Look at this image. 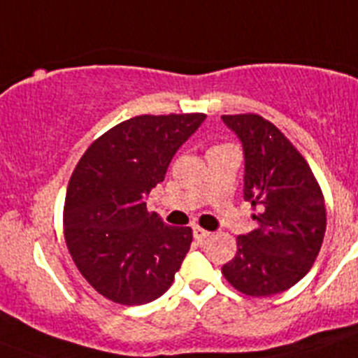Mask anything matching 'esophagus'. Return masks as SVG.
<instances>
[{"label": "esophagus", "instance_id": "34e87169", "mask_svg": "<svg viewBox=\"0 0 358 358\" xmlns=\"http://www.w3.org/2000/svg\"><path fill=\"white\" fill-rule=\"evenodd\" d=\"M210 236V233H208L206 229H202V227H194V238L199 240V242H202L204 238H208Z\"/></svg>", "mask_w": 358, "mask_h": 358}]
</instances>
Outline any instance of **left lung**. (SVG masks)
I'll return each instance as SVG.
<instances>
[{
    "instance_id": "8db88e82",
    "label": "left lung",
    "mask_w": 358,
    "mask_h": 358,
    "mask_svg": "<svg viewBox=\"0 0 358 358\" xmlns=\"http://www.w3.org/2000/svg\"><path fill=\"white\" fill-rule=\"evenodd\" d=\"M245 156L243 199L258 208V227L236 236V255L222 274L252 297L289 290L308 273L327 231L321 186L305 157L260 115H224Z\"/></svg>"
}]
</instances>
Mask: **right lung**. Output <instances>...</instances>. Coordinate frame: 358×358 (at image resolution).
Instances as JSON below:
<instances>
[{
  "instance_id": "add662e5",
  "label": "right lung",
  "mask_w": 358,
  "mask_h": 358,
  "mask_svg": "<svg viewBox=\"0 0 358 358\" xmlns=\"http://www.w3.org/2000/svg\"><path fill=\"white\" fill-rule=\"evenodd\" d=\"M206 115H141L91 143L69 179L64 238L73 262L98 294L145 305L172 285L192 243V227H172L145 197L164 179L173 154Z\"/></svg>"
}]
</instances>
